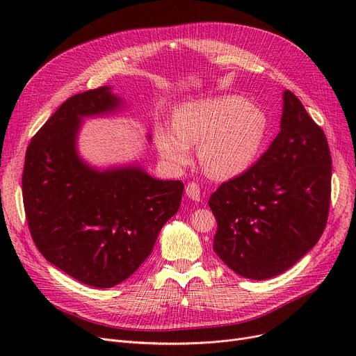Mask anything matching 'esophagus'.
<instances>
[{
    "label": "esophagus",
    "mask_w": 356,
    "mask_h": 356,
    "mask_svg": "<svg viewBox=\"0 0 356 356\" xmlns=\"http://www.w3.org/2000/svg\"><path fill=\"white\" fill-rule=\"evenodd\" d=\"M186 195H188V197H191L192 200L199 202L200 200V188H199V184L195 183V181L188 183V186H186Z\"/></svg>",
    "instance_id": "1"
}]
</instances>
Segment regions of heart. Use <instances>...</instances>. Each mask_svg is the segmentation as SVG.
Returning a JSON list of instances; mask_svg holds the SVG:
<instances>
[{
	"mask_svg": "<svg viewBox=\"0 0 356 356\" xmlns=\"http://www.w3.org/2000/svg\"><path fill=\"white\" fill-rule=\"evenodd\" d=\"M266 117L258 108L234 95L199 99L180 106L173 131L157 129L161 157L176 167L191 161V147L204 172L215 179H232L254 163L266 133Z\"/></svg>",
	"mask_w": 356,
	"mask_h": 356,
	"instance_id": "b5f03b06",
	"label": "heart"
}]
</instances>
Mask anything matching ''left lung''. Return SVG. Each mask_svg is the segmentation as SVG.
<instances>
[{
    "label": "left lung",
    "mask_w": 356,
    "mask_h": 356,
    "mask_svg": "<svg viewBox=\"0 0 356 356\" xmlns=\"http://www.w3.org/2000/svg\"><path fill=\"white\" fill-rule=\"evenodd\" d=\"M282 129L248 170L209 197L213 250L231 270L266 280L293 267L322 236L329 216L332 157L323 129L286 90Z\"/></svg>",
    "instance_id": "8db88e82"
}]
</instances>
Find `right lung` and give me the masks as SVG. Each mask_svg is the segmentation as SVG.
Instances as JSON below:
<instances>
[{
  "instance_id": "obj_1",
  "label": "right lung",
  "mask_w": 356,
  "mask_h": 356,
  "mask_svg": "<svg viewBox=\"0 0 356 356\" xmlns=\"http://www.w3.org/2000/svg\"><path fill=\"white\" fill-rule=\"evenodd\" d=\"M118 104L106 86L70 97L31 138L22 179L37 250L98 289L122 283L144 263L184 189L180 180H156L140 167L98 172L81 161L74 140L82 117Z\"/></svg>"
}]
</instances>
